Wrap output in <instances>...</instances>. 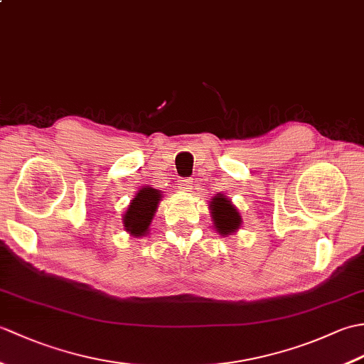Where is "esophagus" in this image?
<instances>
[{"label":"esophagus","mask_w":364,"mask_h":364,"mask_svg":"<svg viewBox=\"0 0 364 364\" xmlns=\"http://www.w3.org/2000/svg\"><path fill=\"white\" fill-rule=\"evenodd\" d=\"M192 184H194V180H192V178H183V180H180V188L183 191L192 189Z\"/></svg>","instance_id":"1"}]
</instances>
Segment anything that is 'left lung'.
Returning a JSON list of instances; mask_svg holds the SVG:
<instances>
[{
  "mask_svg": "<svg viewBox=\"0 0 364 364\" xmlns=\"http://www.w3.org/2000/svg\"><path fill=\"white\" fill-rule=\"evenodd\" d=\"M213 220L214 227L218 228L220 235H230L241 225V215L236 211V208L231 205L228 198L218 196L211 202Z\"/></svg>",
  "mask_w": 364,
  "mask_h": 364,
  "instance_id": "1",
  "label": "left lung"
}]
</instances>
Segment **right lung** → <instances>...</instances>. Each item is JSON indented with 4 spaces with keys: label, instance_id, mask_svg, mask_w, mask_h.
Wrapping results in <instances>:
<instances>
[{
    "label": "right lung",
    "instance_id": "obj_1",
    "mask_svg": "<svg viewBox=\"0 0 364 364\" xmlns=\"http://www.w3.org/2000/svg\"><path fill=\"white\" fill-rule=\"evenodd\" d=\"M161 200V192L153 188H142L137 192L133 202L128 206L123 218L127 231L133 236H142L149 231L151 219L158 210V203Z\"/></svg>",
    "mask_w": 364,
    "mask_h": 364
}]
</instances>
